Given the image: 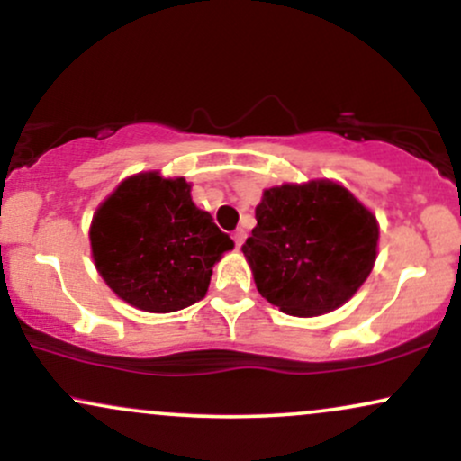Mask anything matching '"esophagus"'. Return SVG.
Instances as JSON below:
<instances>
[{
    "mask_svg": "<svg viewBox=\"0 0 461 461\" xmlns=\"http://www.w3.org/2000/svg\"><path fill=\"white\" fill-rule=\"evenodd\" d=\"M245 238H247V234H245V230H238L236 234H234V242H236V247L240 249L242 245H245Z\"/></svg>",
    "mask_w": 461,
    "mask_h": 461,
    "instance_id": "obj_1",
    "label": "esophagus"
}]
</instances>
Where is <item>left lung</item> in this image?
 I'll use <instances>...</instances> for the list:
<instances>
[{
	"instance_id": "left-lung-1",
	"label": "left lung",
	"mask_w": 461,
	"mask_h": 461,
	"mask_svg": "<svg viewBox=\"0 0 461 461\" xmlns=\"http://www.w3.org/2000/svg\"><path fill=\"white\" fill-rule=\"evenodd\" d=\"M256 219L242 253L262 297L290 316L345 305L377 260V219L331 179L267 188Z\"/></svg>"
}]
</instances>
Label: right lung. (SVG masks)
I'll return each instance as SVG.
<instances>
[{
  "label": "right lung",
  "instance_id": "add662e5",
  "mask_svg": "<svg viewBox=\"0 0 461 461\" xmlns=\"http://www.w3.org/2000/svg\"><path fill=\"white\" fill-rule=\"evenodd\" d=\"M184 177L142 171L125 177L91 221L97 273L131 308L168 314L205 297L212 267L234 240L199 210Z\"/></svg>",
  "mask_w": 461,
  "mask_h": 461
}]
</instances>
